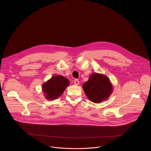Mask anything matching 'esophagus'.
Returning a JSON list of instances; mask_svg holds the SVG:
<instances>
[{"label":"esophagus","instance_id":"obj_1","mask_svg":"<svg viewBox=\"0 0 151 151\" xmlns=\"http://www.w3.org/2000/svg\"><path fill=\"white\" fill-rule=\"evenodd\" d=\"M74 84H75L76 85H78V84H79V81H78V80L76 79V80H74Z\"/></svg>","mask_w":151,"mask_h":151}]
</instances>
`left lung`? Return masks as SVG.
<instances>
[{"label": "left lung", "mask_w": 151, "mask_h": 151, "mask_svg": "<svg viewBox=\"0 0 151 151\" xmlns=\"http://www.w3.org/2000/svg\"><path fill=\"white\" fill-rule=\"evenodd\" d=\"M83 88L87 98L96 104L107 99L113 91L112 85L108 77L96 73L91 75Z\"/></svg>", "instance_id": "8db88e82"}]
</instances>
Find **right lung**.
<instances>
[{
    "mask_svg": "<svg viewBox=\"0 0 151 151\" xmlns=\"http://www.w3.org/2000/svg\"><path fill=\"white\" fill-rule=\"evenodd\" d=\"M70 82L62 76H55L42 85V91L47 100H55L63 93Z\"/></svg>",
    "mask_w": 151,
    "mask_h": 151,
    "instance_id": "add662e5",
    "label": "right lung"
}]
</instances>
